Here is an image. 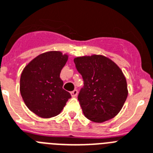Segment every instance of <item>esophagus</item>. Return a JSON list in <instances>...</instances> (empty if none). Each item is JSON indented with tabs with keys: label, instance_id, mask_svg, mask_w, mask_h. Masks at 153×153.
Returning <instances> with one entry per match:
<instances>
[{
	"label": "esophagus",
	"instance_id": "esophagus-1",
	"mask_svg": "<svg viewBox=\"0 0 153 153\" xmlns=\"http://www.w3.org/2000/svg\"><path fill=\"white\" fill-rule=\"evenodd\" d=\"M71 97H76L77 94H78V90L77 89H74L73 91L71 92Z\"/></svg>",
	"mask_w": 153,
	"mask_h": 153
}]
</instances>
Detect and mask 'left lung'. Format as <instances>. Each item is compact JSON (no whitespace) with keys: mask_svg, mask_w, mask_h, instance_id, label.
<instances>
[{"mask_svg":"<svg viewBox=\"0 0 153 153\" xmlns=\"http://www.w3.org/2000/svg\"><path fill=\"white\" fill-rule=\"evenodd\" d=\"M74 62L84 80L78 99L85 117L103 123L117 115L128 95L126 79L120 67L96 54L75 57Z\"/></svg>","mask_w":153,"mask_h":153,"instance_id":"obj_1","label":"left lung"}]
</instances>
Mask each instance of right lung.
Returning a JSON list of instances; mask_svg holds the SVG:
<instances>
[{"instance_id":"right-lung-1","label":"right lung","mask_w":153,"mask_h":153,"mask_svg":"<svg viewBox=\"0 0 153 153\" xmlns=\"http://www.w3.org/2000/svg\"><path fill=\"white\" fill-rule=\"evenodd\" d=\"M68 59V54L60 51H48L33 58L23 68L19 90L25 105L42 118L59 115L71 97L63 89L59 78L62 68Z\"/></svg>"}]
</instances>
